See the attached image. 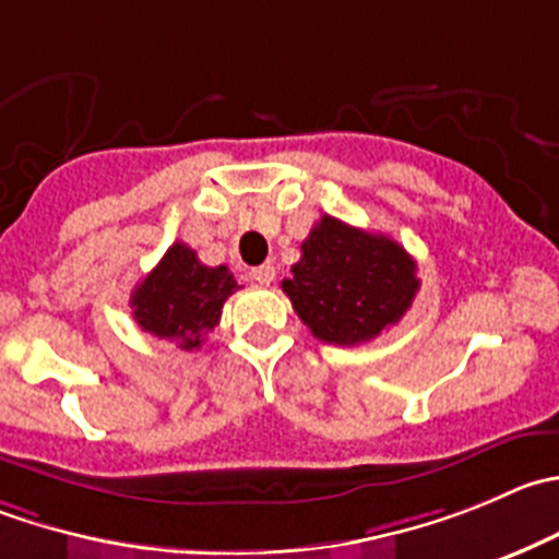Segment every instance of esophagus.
I'll return each mask as SVG.
<instances>
[{
	"label": "esophagus",
	"instance_id": "esophagus-1",
	"mask_svg": "<svg viewBox=\"0 0 559 559\" xmlns=\"http://www.w3.org/2000/svg\"><path fill=\"white\" fill-rule=\"evenodd\" d=\"M251 278L257 281V284L270 286L275 281V267L273 264H259V267L251 270Z\"/></svg>",
	"mask_w": 559,
	"mask_h": 559
}]
</instances>
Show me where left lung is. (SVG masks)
Returning <instances> with one entry per match:
<instances>
[{"mask_svg": "<svg viewBox=\"0 0 559 559\" xmlns=\"http://www.w3.org/2000/svg\"><path fill=\"white\" fill-rule=\"evenodd\" d=\"M300 251L281 289L324 344L377 338L409 311L420 289L415 259L399 242L330 215L317 221Z\"/></svg>", "mask_w": 559, "mask_h": 559, "instance_id": "8db88e82", "label": "left lung"}]
</instances>
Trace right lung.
Returning a JSON list of instances; mask_svg holds the SVG:
<instances>
[{"label": "right lung", "mask_w": 559, "mask_h": 559, "mask_svg": "<svg viewBox=\"0 0 559 559\" xmlns=\"http://www.w3.org/2000/svg\"><path fill=\"white\" fill-rule=\"evenodd\" d=\"M240 289L226 264L207 267L186 242H175L153 273L130 295L133 319L144 333L177 341L186 352L199 349L221 322L229 295Z\"/></svg>", "instance_id": "obj_1"}]
</instances>
